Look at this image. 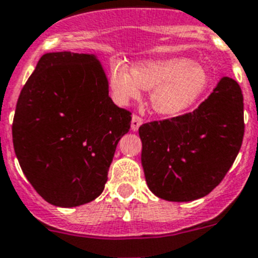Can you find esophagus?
<instances>
[{
	"mask_svg": "<svg viewBox=\"0 0 258 258\" xmlns=\"http://www.w3.org/2000/svg\"><path fill=\"white\" fill-rule=\"evenodd\" d=\"M142 124H143V119L140 118V116H138V115L132 116V120H131V130H132V131H134V132L138 131L139 127L142 126Z\"/></svg>",
	"mask_w": 258,
	"mask_h": 258,
	"instance_id": "obj_1",
	"label": "esophagus"
}]
</instances>
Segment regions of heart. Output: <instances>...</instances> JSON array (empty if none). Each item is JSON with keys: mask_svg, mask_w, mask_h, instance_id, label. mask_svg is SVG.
Returning <instances> with one entry per match:
<instances>
[{"mask_svg": "<svg viewBox=\"0 0 258 258\" xmlns=\"http://www.w3.org/2000/svg\"><path fill=\"white\" fill-rule=\"evenodd\" d=\"M111 93L118 104L138 98L140 91H151L152 110L162 116H176L204 97L212 83L207 66L188 57H171L139 62L128 67L114 63L109 76Z\"/></svg>", "mask_w": 258, "mask_h": 258, "instance_id": "heart-1", "label": "heart"}]
</instances>
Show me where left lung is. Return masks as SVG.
Instances as JSON below:
<instances>
[{
  "instance_id": "left-lung-1",
  "label": "left lung",
  "mask_w": 258,
  "mask_h": 258,
  "mask_svg": "<svg viewBox=\"0 0 258 258\" xmlns=\"http://www.w3.org/2000/svg\"><path fill=\"white\" fill-rule=\"evenodd\" d=\"M147 184L157 197L185 203L207 196L232 166L244 136L243 93L228 76L192 113L139 128Z\"/></svg>"
}]
</instances>
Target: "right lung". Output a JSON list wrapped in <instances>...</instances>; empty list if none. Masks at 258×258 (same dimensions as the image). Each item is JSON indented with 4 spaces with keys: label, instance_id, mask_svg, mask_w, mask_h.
Here are the masks:
<instances>
[{
    "label": "right lung",
    "instance_id": "1",
    "mask_svg": "<svg viewBox=\"0 0 258 258\" xmlns=\"http://www.w3.org/2000/svg\"><path fill=\"white\" fill-rule=\"evenodd\" d=\"M131 113L109 97L95 54L45 53L22 89L13 143L22 171L51 205L79 207L102 194Z\"/></svg>",
    "mask_w": 258,
    "mask_h": 258
}]
</instances>
